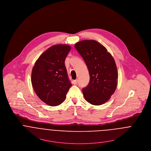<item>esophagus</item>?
Here are the masks:
<instances>
[{"label": "esophagus", "mask_w": 151, "mask_h": 151, "mask_svg": "<svg viewBox=\"0 0 151 151\" xmlns=\"http://www.w3.org/2000/svg\"><path fill=\"white\" fill-rule=\"evenodd\" d=\"M77 82H78V80H75L73 81V83L74 85H77Z\"/></svg>", "instance_id": "esophagus-1"}]
</instances>
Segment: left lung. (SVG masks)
<instances>
[{
	"mask_svg": "<svg viewBox=\"0 0 151 151\" xmlns=\"http://www.w3.org/2000/svg\"><path fill=\"white\" fill-rule=\"evenodd\" d=\"M85 61L89 73L88 86L82 89L85 99L99 106L107 102L115 91L118 71L115 60L107 49L93 40H84L74 45Z\"/></svg>",
	"mask_w": 151,
	"mask_h": 151,
	"instance_id": "obj_1",
	"label": "left lung"
}]
</instances>
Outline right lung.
Returning <instances> with one entry per match:
<instances>
[{"instance_id":"obj_1","label":"right lung","mask_w":151,"mask_h":151,"mask_svg":"<svg viewBox=\"0 0 151 151\" xmlns=\"http://www.w3.org/2000/svg\"><path fill=\"white\" fill-rule=\"evenodd\" d=\"M70 50L67 44L51 47L40 56L32 69L31 81L34 91L49 106L62 103L72 85L65 64Z\"/></svg>"}]
</instances>
